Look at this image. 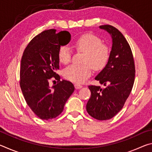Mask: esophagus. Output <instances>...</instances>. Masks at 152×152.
Listing matches in <instances>:
<instances>
[{"label": "esophagus", "instance_id": "1", "mask_svg": "<svg viewBox=\"0 0 152 152\" xmlns=\"http://www.w3.org/2000/svg\"><path fill=\"white\" fill-rule=\"evenodd\" d=\"M74 86H75V88H76V89H80V88H82V85H81V84H78V83H76V84H74Z\"/></svg>", "mask_w": 152, "mask_h": 152}]
</instances>
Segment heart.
<instances>
[{
	"instance_id": "obj_1",
	"label": "heart",
	"mask_w": 152,
	"mask_h": 152,
	"mask_svg": "<svg viewBox=\"0 0 152 152\" xmlns=\"http://www.w3.org/2000/svg\"><path fill=\"white\" fill-rule=\"evenodd\" d=\"M74 47L84 52L82 58L84 64H72L64 69V77L70 81L78 83L84 82L91 75L92 68L96 70H101L109 60V48L96 35L85 34L80 36L74 42ZM71 56L72 51L68 46L62 45L59 48L58 58L61 63L68 64Z\"/></svg>"
}]
</instances>
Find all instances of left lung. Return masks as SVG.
Returning <instances> with one entry per match:
<instances>
[{
    "label": "left lung",
    "mask_w": 152,
    "mask_h": 152,
    "mask_svg": "<svg viewBox=\"0 0 152 152\" xmlns=\"http://www.w3.org/2000/svg\"><path fill=\"white\" fill-rule=\"evenodd\" d=\"M99 27L107 31L112 37L109 60L95 77L106 87L88 86L91 96L86 104V110L94 119L102 121L111 119L122 109L132 92L135 69L132 50L122 33L109 25Z\"/></svg>",
    "instance_id": "8db88e82"
}]
</instances>
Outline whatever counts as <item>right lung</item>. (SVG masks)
Listing matches in <instances>:
<instances>
[{"label": "right lung", "mask_w": 152, "mask_h": 152, "mask_svg": "<svg viewBox=\"0 0 152 152\" xmlns=\"http://www.w3.org/2000/svg\"><path fill=\"white\" fill-rule=\"evenodd\" d=\"M70 39V33L66 31H43L31 41L23 53L20 86L28 106L41 119L57 117L74 91L72 82L61 81L56 73L59 70V48ZM53 77L58 84L50 88L48 82Z\"/></svg>", "instance_id": "add662e5"}]
</instances>
